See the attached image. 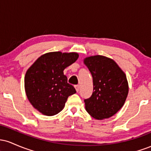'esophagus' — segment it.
I'll list each match as a JSON object with an SVG mask.
<instances>
[{"label":"esophagus","mask_w":151,"mask_h":151,"mask_svg":"<svg viewBox=\"0 0 151 151\" xmlns=\"http://www.w3.org/2000/svg\"><path fill=\"white\" fill-rule=\"evenodd\" d=\"M74 87H75L76 91L78 92V91H79V89H80V86H79V85H76V86H74Z\"/></svg>","instance_id":"34e87169"}]
</instances>
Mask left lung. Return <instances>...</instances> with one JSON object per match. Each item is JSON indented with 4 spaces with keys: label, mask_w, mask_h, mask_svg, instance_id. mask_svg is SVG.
Instances as JSON below:
<instances>
[{
    "label": "left lung",
    "mask_w": 151,
    "mask_h": 151,
    "mask_svg": "<svg viewBox=\"0 0 151 151\" xmlns=\"http://www.w3.org/2000/svg\"><path fill=\"white\" fill-rule=\"evenodd\" d=\"M92 75L93 93L84 100L85 109L97 120L109 119L122 108L129 93L124 72L112 59L94 55L84 59Z\"/></svg>",
    "instance_id": "obj_1"
}]
</instances>
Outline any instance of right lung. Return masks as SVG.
I'll return each instance as SVG.
<instances>
[{
	"label": "right lung",
	"instance_id": "1",
	"mask_svg": "<svg viewBox=\"0 0 151 151\" xmlns=\"http://www.w3.org/2000/svg\"><path fill=\"white\" fill-rule=\"evenodd\" d=\"M79 58L77 52H51L41 55L26 72L25 90L27 99L43 115H56L67 98L76 93L67 83L63 71Z\"/></svg>",
	"mask_w": 151,
	"mask_h": 151
}]
</instances>
